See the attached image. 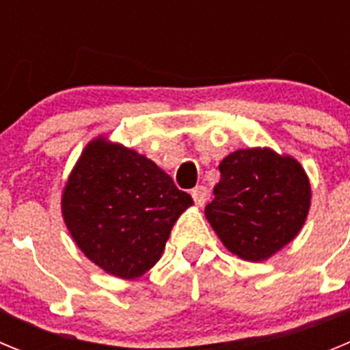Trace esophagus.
<instances>
[{
	"label": "esophagus",
	"instance_id": "34e87169",
	"mask_svg": "<svg viewBox=\"0 0 350 350\" xmlns=\"http://www.w3.org/2000/svg\"><path fill=\"white\" fill-rule=\"evenodd\" d=\"M191 194H193V200L198 206H203L206 203V200H208V189H206L205 185H198V187H194V189L191 191Z\"/></svg>",
	"mask_w": 350,
	"mask_h": 350
}]
</instances>
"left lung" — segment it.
<instances>
[{"label":"left lung","instance_id":"obj_1","mask_svg":"<svg viewBox=\"0 0 350 350\" xmlns=\"http://www.w3.org/2000/svg\"><path fill=\"white\" fill-rule=\"evenodd\" d=\"M206 221L230 252L265 261L298 237L310 210V180L295 157L268 147L240 148L219 165Z\"/></svg>","mask_w":350,"mask_h":350}]
</instances>
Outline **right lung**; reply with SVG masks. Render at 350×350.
I'll return each instance as SVG.
<instances>
[{"label":"right lung","mask_w":350,"mask_h":350,"mask_svg":"<svg viewBox=\"0 0 350 350\" xmlns=\"http://www.w3.org/2000/svg\"><path fill=\"white\" fill-rule=\"evenodd\" d=\"M191 205L193 198L154 161L105 137L85 145L61 198L64 224L85 258L128 280L159 261Z\"/></svg>","instance_id":"obj_1"}]
</instances>
